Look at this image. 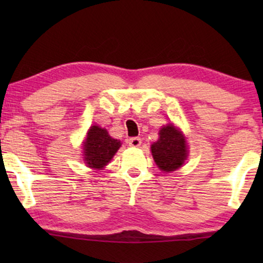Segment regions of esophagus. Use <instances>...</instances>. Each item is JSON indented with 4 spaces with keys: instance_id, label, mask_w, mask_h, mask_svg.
<instances>
[{
    "instance_id": "obj_1",
    "label": "esophagus",
    "mask_w": 263,
    "mask_h": 263,
    "mask_svg": "<svg viewBox=\"0 0 263 263\" xmlns=\"http://www.w3.org/2000/svg\"><path fill=\"white\" fill-rule=\"evenodd\" d=\"M128 143H129V146H132V147H139L140 145H141V139H140V138H130L128 140Z\"/></svg>"
}]
</instances>
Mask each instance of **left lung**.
<instances>
[{"mask_svg": "<svg viewBox=\"0 0 263 263\" xmlns=\"http://www.w3.org/2000/svg\"><path fill=\"white\" fill-rule=\"evenodd\" d=\"M151 149L158 167L165 172L177 170L188 156L184 136L172 124L161 128L159 140L153 143Z\"/></svg>", "mask_w": 263, "mask_h": 263, "instance_id": "8db88e82", "label": "left lung"}]
</instances>
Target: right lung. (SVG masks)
Returning a JSON list of instances; mask_svg holds the SVG:
<instances>
[{
	"label": "right lung",
	"mask_w": 263,
	"mask_h": 263,
	"mask_svg": "<svg viewBox=\"0 0 263 263\" xmlns=\"http://www.w3.org/2000/svg\"><path fill=\"white\" fill-rule=\"evenodd\" d=\"M121 147V141L112 139L105 129L93 125L84 145L85 161L89 167L103 168Z\"/></svg>",
	"instance_id": "add662e5"
}]
</instances>
